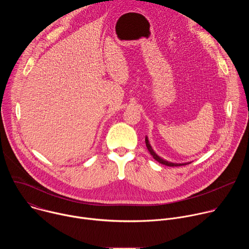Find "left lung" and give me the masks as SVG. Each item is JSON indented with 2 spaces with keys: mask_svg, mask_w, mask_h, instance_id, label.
<instances>
[{
  "mask_svg": "<svg viewBox=\"0 0 249 249\" xmlns=\"http://www.w3.org/2000/svg\"><path fill=\"white\" fill-rule=\"evenodd\" d=\"M145 141H146V146H147V149L149 150L150 154H151V155L153 156V158H154L157 161H159L160 163L164 164V165H167V166H180V165H185V164H187V163H190V162H185V163H174V162H170V161H167V160H165L161 159V158H160V157H159V156L155 153V151L153 150L152 146L150 145V142H149V139H148V137H147V136H146Z\"/></svg>",
  "mask_w": 249,
  "mask_h": 249,
  "instance_id": "8db88e82",
  "label": "left lung"
}]
</instances>
